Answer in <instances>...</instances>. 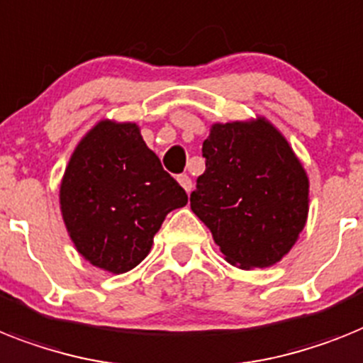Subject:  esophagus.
I'll use <instances>...</instances> for the list:
<instances>
[{"label":"esophagus","mask_w":363,"mask_h":363,"mask_svg":"<svg viewBox=\"0 0 363 363\" xmlns=\"http://www.w3.org/2000/svg\"><path fill=\"white\" fill-rule=\"evenodd\" d=\"M178 184L182 185V187H184L187 193H191V191H193V182H191V178H189L187 174H179L178 176Z\"/></svg>","instance_id":"esophagus-1"}]
</instances>
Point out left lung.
<instances>
[{
  "label": "left lung",
  "mask_w": 363,
  "mask_h": 363,
  "mask_svg": "<svg viewBox=\"0 0 363 363\" xmlns=\"http://www.w3.org/2000/svg\"><path fill=\"white\" fill-rule=\"evenodd\" d=\"M206 170L191 209L241 269L269 267L286 256L308 217L306 170L265 118L213 124L202 145Z\"/></svg>",
  "instance_id": "8db88e82"
}]
</instances>
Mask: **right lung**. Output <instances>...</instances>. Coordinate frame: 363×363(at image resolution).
<instances>
[{"mask_svg": "<svg viewBox=\"0 0 363 363\" xmlns=\"http://www.w3.org/2000/svg\"><path fill=\"white\" fill-rule=\"evenodd\" d=\"M61 211L77 252L122 274L148 256L154 235L187 194L146 146L139 125L101 121L81 139L61 182Z\"/></svg>", "mask_w": 363, "mask_h": 363, "instance_id": "right-lung-1", "label": "right lung"}]
</instances>
